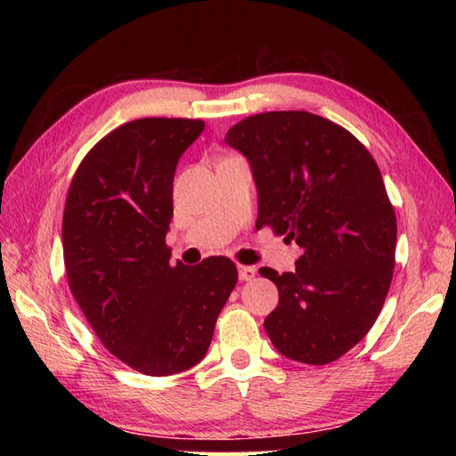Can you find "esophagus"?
I'll list each match as a JSON object with an SVG mask.
<instances>
[{"mask_svg":"<svg viewBox=\"0 0 456 456\" xmlns=\"http://www.w3.org/2000/svg\"><path fill=\"white\" fill-rule=\"evenodd\" d=\"M256 274V268L255 266H239V278L243 280V282H248V280H253Z\"/></svg>","mask_w":456,"mask_h":456,"instance_id":"1","label":"esophagus"}]
</instances>
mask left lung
<instances>
[{"label": "left lung", "mask_w": 456, "mask_h": 456, "mask_svg": "<svg viewBox=\"0 0 456 456\" xmlns=\"http://www.w3.org/2000/svg\"><path fill=\"white\" fill-rule=\"evenodd\" d=\"M258 191L256 227L296 240L294 273L260 268L278 288L265 329L278 353L337 361L370 331L395 265V213L372 154L341 125L309 111L256 113L225 134Z\"/></svg>", "instance_id": "obj_1"}]
</instances>
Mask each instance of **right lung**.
I'll list each match as a JSON object with an SVG mask.
<instances>
[{
	"label": "right lung",
	"mask_w": 456,
	"mask_h": 456,
	"mask_svg": "<svg viewBox=\"0 0 456 456\" xmlns=\"http://www.w3.org/2000/svg\"><path fill=\"white\" fill-rule=\"evenodd\" d=\"M201 119L144 118L86 154L68 190V286L103 346L133 370L170 376L206 356L237 284L227 256L170 265L167 233L176 164Z\"/></svg>",
	"instance_id": "right-lung-1"
}]
</instances>
